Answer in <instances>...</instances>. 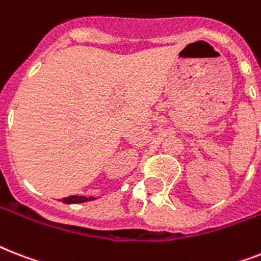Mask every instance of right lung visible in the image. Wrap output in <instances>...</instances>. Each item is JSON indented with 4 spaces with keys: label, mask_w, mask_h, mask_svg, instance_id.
Wrapping results in <instances>:
<instances>
[{
    "label": "right lung",
    "mask_w": 261,
    "mask_h": 261,
    "mask_svg": "<svg viewBox=\"0 0 261 261\" xmlns=\"http://www.w3.org/2000/svg\"><path fill=\"white\" fill-rule=\"evenodd\" d=\"M93 198H87V196H77V195H71V196H67V198H63V203H84L88 202V200H92Z\"/></svg>",
    "instance_id": "1"
}]
</instances>
